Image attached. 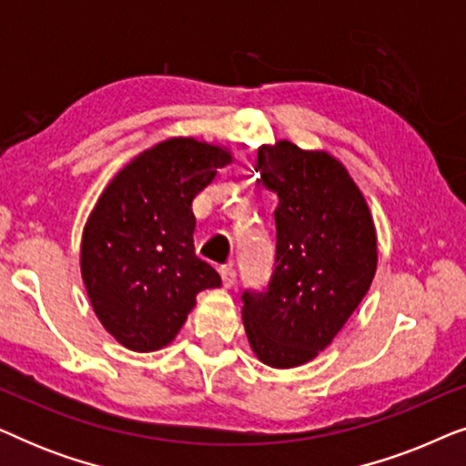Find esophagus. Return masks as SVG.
Wrapping results in <instances>:
<instances>
[{
	"label": "esophagus",
	"mask_w": 466,
	"mask_h": 466,
	"mask_svg": "<svg viewBox=\"0 0 466 466\" xmlns=\"http://www.w3.org/2000/svg\"><path fill=\"white\" fill-rule=\"evenodd\" d=\"M220 278H222V286H225V289H231V286H235V279H238V273H235L233 267H222Z\"/></svg>",
	"instance_id": "34e87169"
}]
</instances>
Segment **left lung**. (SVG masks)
<instances>
[{"label": "left lung", "instance_id": "left-lung-1", "mask_svg": "<svg viewBox=\"0 0 466 466\" xmlns=\"http://www.w3.org/2000/svg\"><path fill=\"white\" fill-rule=\"evenodd\" d=\"M257 171L278 195L276 271L267 292H244L254 356L301 367L330 346L378 269V235L365 195L339 158L289 139L258 148Z\"/></svg>", "mask_w": 466, "mask_h": 466}]
</instances>
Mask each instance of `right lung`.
<instances>
[{
  "label": "right lung",
  "mask_w": 466,
  "mask_h": 466,
  "mask_svg": "<svg viewBox=\"0 0 466 466\" xmlns=\"http://www.w3.org/2000/svg\"><path fill=\"white\" fill-rule=\"evenodd\" d=\"M233 161L225 146L169 137L133 157L88 214L80 271L104 329L133 352L180 333L197 295L220 276L195 254L193 199Z\"/></svg>",
  "instance_id": "1"
}]
</instances>
